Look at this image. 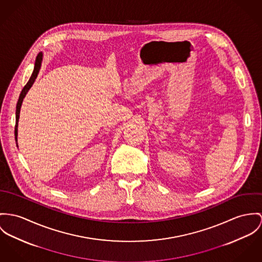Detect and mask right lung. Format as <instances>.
I'll return each instance as SVG.
<instances>
[{
  "mask_svg": "<svg viewBox=\"0 0 262 262\" xmlns=\"http://www.w3.org/2000/svg\"><path fill=\"white\" fill-rule=\"evenodd\" d=\"M42 58H43V54L42 52L39 53V55L36 58V61H35V67H34V71L32 73V76L30 78L29 81L27 82V84L24 86V89L20 92V97L19 100L17 102V106H16V125H15V140L17 142V146H18V123H19V119H20V106L23 101L26 97V95L28 94V92L30 91V89L32 88V85L34 84V82L36 81L39 73H40V67H41V62H42Z\"/></svg>",
  "mask_w": 262,
  "mask_h": 262,
  "instance_id": "1",
  "label": "right lung"
}]
</instances>
